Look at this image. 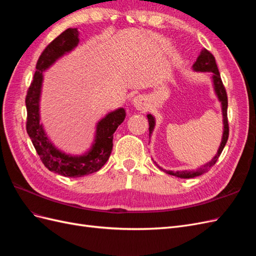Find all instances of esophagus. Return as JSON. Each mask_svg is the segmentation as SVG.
I'll return each instance as SVG.
<instances>
[{
  "instance_id": "obj_1",
  "label": "esophagus",
  "mask_w": 256,
  "mask_h": 256,
  "mask_svg": "<svg viewBox=\"0 0 256 256\" xmlns=\"http://www.w3.org/2000/svg\"><path fill=\"white\" fill-rule=\"evenodd\" d=\"M132 102H134V106L136 108V109L142 110L146 106V98L142 95H138V96L134 98Z\"/></svg>"
}]
</instances>
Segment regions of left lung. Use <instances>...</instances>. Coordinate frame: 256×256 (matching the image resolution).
I'll return each mask as SVG.
<instances>
[{
    "mask_svg": "<svg viewBox=\"0 0 256 256\" xmlns=\"http://www.w3.org/2000/svg\"><path fill=\"white\" fill-rule=\"evenodd\" d=\"M193 70L196 72H212V82H214V88L216 92V95L218 97L221 102L222 106V115H223V136H222V141L219 146V150L216 152V156L207 162L206 164H204L202 168H198L196 171H166V170H164V171L170 175H173L176 177H180V178H193L202 175L206 172H208V170L212 166H214V164L220 157V154L226 146L228 138V95H226V90L224 85L222 83L221 76L218 66H216L214 56L212 54L209 52L206 49H203L200 51V54L198 58H196V62L193 64ZM147 118H148L150 122V136L152 132L154 127V118L152 114H147ZM160 168V166H159Z\"/></svg>",
    "mask_w": 256,
    "mask_h": 256,
    "instance_id": "left-lung-1",
    "label": "left lung"
}]
</instances>
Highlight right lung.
<instances>
[{"label":"right lung","instance_id":"obj_1","mask_svg":"<svg viewBox=\"0 0 256 256\" xmlns=\"http://www.w3.org/2000/svg\"><path fill=\"white\" fill-rule=\"evenodd\" d=\"M78 44V28H67L46 47L37 60L34 78L26 97V131L38 156L49 171L65 177H82L99 171L111 154L113 134L126 118L124 108L106 114L97 122L95 142L92 143L90 150L81 156H72L58 150L48 138L42 124H40V115L42 72L64 54L74 50Z\"/></svg>","mask_w":256,"mask_h":256}]
</instances>
